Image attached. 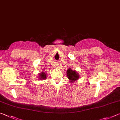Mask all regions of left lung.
<instances>
[{
    "label": "left lung",
    "instance_id": "8db88e82",
    "mask_svg": "<svg viewBox=\"0 0 120 120\" xmlns=\"http://www.w3.org/2000/svg\"><path fill=\"white\" fill-rule=\"evenodd\" d=\"M67 75L68 79H69V80L71 81L70 82H74V81L78 79L79 78V76L76 71H73L70 68L68 69L67 71Z\"/></svg>",
    "mask_w": 120,
    "mask_h": 120
}]
</instances>
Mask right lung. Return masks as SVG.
Listing matches in <instances>:
<instances>
[{
	"instance_id": "add662e5",
	"label": "right lung",
	"mask_w": 120,
	"mask_h": 120,
	"mask_svg": "<svg viewBox=\"0 0 120 120\" xmlns=\"http://www.w3.org/2000/svg\"><path fill=\"white\" fill-rule=\"evenodd\" d=\"M46 75L44 74V72H42L41 74H40V76H39V78L40 79V80H42V79H45L46 78Z\"/></svg>"
}]
</instances>
